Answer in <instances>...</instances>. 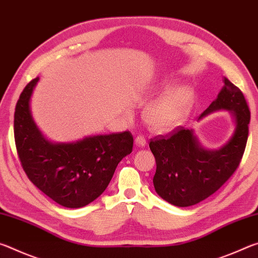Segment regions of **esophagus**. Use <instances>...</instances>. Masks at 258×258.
<instances>
[{
  "mask_svg": "<svg viewBox=\"0 0 258 258\" xmlns=\"http://www.w3.org/2000/svg\"><path fill=\"white\" fill-rule=\"evenodd\" d=\"M135 143H137L138 147H146L147 145V140L143 135H138L137 139H135Z\"/></svg>",
  "mask_w": 258,
  "mask_h": 258,
  "instance_id": "esophagus-1",
  "label": "esophagus"
}]
</instances>
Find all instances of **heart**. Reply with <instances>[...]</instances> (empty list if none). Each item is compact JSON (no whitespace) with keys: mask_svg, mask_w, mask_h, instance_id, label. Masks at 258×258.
Instances as JSON below:
<instances>
[{"mask_svg":"<svg viewBox=\"0 0 258 258\" xmlns=\"http://www.w3.org/2000/svg\"><path fill=\"white\" fill-rule=\"evenodd\" d=\"M160 92L165 93L148 107L145 119L152 131L167 133L181 125L189 116L194 107L195 94L190 87H174L166 81L155 86L154 93Z\"/></svg>","mask_w":258,"mask_h":258,"instance_id":"heart-1","label":"heart"}]
</instances>
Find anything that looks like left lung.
Instances as JSON below:
<instances>
[{"mask_svg":"<svg viewBox=\"0 0 258 258\" xmlns=\"http://www.w3.org/2000/svg\"><path fill=\"white\" fill-rule=\"evenodd\" d=\"M217 110H229L235 123L233 135L220 149H205L194 131L182 126L150 140L157 165L155 190L174 206H192L208 198L229 180L241 161L250 111L241 91L225 77L217 98L199 119Z\"/></svg>","mask_w":258,"mask_h":258,"instance_id":"8db88e82","label":"left lung"}]
</instances>
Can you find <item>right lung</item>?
Wrapping results in <instances>:
<instances>
[{
  "mask_svg": "<svg viewBox=\"0 0 258 258\" xmlns=\"http://www.w3.org/2000/svg\"><path fill=\"white\" fill-rule=\"evenodd\" d=\"M38 77L21 92L15 111V141L25 173L35 186L67 208L84 207L107 189L115 169L132 152L128 131L93 135L76 142L46 140L30 112V98Z\"/></svg>",
  "mask_w": 258,
  "mask_h": 258,
  "instance_id": "1",
  "label": "right lung"
}]
</instances>
